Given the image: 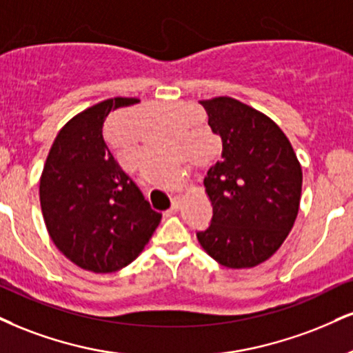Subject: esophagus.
Listing matches in <instances>:
<instances>
[{"label":"esophagus","instance_id":"esophagus-1","mask_svg":"<svg viewBox=\"0 0 353 353\" xmlns=\"http://www.w3.org/2000/svg\"><path fill=\"white\" fill-rule=\"evenodd\" d=\"M179 207H181V197H174L172 199V205L169 207L168 210H165V215H168V217H169V215H174L177 210H179Z\"/></svg>","mask_w":353,"mask_h":353}]
</instances>
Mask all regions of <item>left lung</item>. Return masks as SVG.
Returning a JSON list of instances; mask_svg holds the SVG:
<instances>
[{
	"instance_id": "1",
	"label": "left lung",
	"mask_w": 353,
	"mask_h": 353,
	"mask_svg": "<svg viewBox=\"0 0 353 353\" xmlns=\"http://www.w3.org/2000/svg\"><path fill=\"white\" fill-rule=\"evenodd\" d=\"M222 138V159L207 171L210 225L202 248L227 268H253L286 240L298 217L303 171L290 139L263 114L230 97L202 100Z\"/></svg>"
}]
</instances>
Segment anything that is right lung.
<instances>
[{
  "instance_id": "right-lung-1",
  "label": "right lung",
  "mask_w": 353,
  "mask_h": 353,
  "mask_svg": "<svg viewBox=\"0 0 353 353\" xmlns=\"http://www.w3.org/2000/svg\"><path fill=\"white\" fill-rule=\"evenodd\" d=\"M138 101L117 97L75 114L54 139L41 176L50 239L72 263L93 273L130 265L161 222L103 139L108 114Z\"/></svg>"
}]
</instances>
